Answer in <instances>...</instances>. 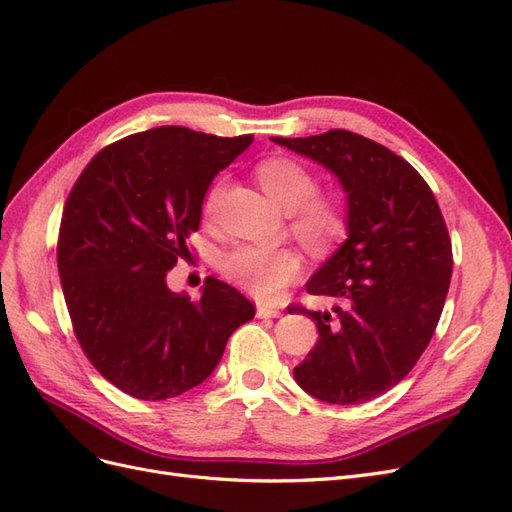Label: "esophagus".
<instances>
[{"label":"esophagus","mask_w":512,"mask_h":512,"mask_svg":"<svg viewBox=\"0 0 512 512\" xmlns=\"http://www.w3.org/2000/svg\"><path fill=\"white\" fill-rule=\"evenodd\" d=\"M282 312L277 307H269V305H258L256 307V316L258 318H277Z\"/></svg>","instance_id":"1"}]
</instances>
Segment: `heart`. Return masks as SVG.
I'll list each match as a JSON object with an SVG mask.
<instances>
[{"label": "heart", "instance_id": "b5f03b06", "mask_svg": "<svg viewBox=\"0 0 512 512\" xmlns=\"http://www.w3.org/2000/svg\"><path fill=\"white\" fill-rule=\"evenodd\" d=\"M267 194L284 211H292L290 228L312 250H327L346 232V215L335 200L320 196L318 177L301 162L275 156L256 168ZM224 192V181H213L203 211L213 215ZM222 271L258 299H273L301 275V258L290 247L239 245L222 258Z\"/></svg>", "mask_w": 512, "mask_h": 512}]
</instances>
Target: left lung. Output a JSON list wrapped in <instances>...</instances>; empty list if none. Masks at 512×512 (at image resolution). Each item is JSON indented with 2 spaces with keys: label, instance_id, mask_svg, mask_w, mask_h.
<instances>
[{
  "label": "left lung",
  "instance_id": "obj_1",
  "mask_svg": "<svg viewBox=\"0 0 512 512\" xmlns=\"http://www.w3.org/2000/svg\"><path fill=\"white\" fill-rule=\"evenodd\" d=\"M271 141L329 168L348 196V239L305 286L337 299L335 314L288 307L318 329L294 380L327 404H365L410 374L438 327L453 273L442 211L416 168L361 134Z\"/></svg>",
  "mask_w": 512,
  "mask_h": 512
}]
</instances>
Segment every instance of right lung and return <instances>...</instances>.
<instances>
[{
	"label": "right lung",
	"mask_w": 512,
	"mask_h": 512,
	"mask_svg": "<svg viewBox=\"0 0 512 512\" xmlns=\"http://www.w3.org/2000/svg\"><path fill=\"white\" fill-rule=\"evenodd\" d=\"M252 141L162 126L104 147L76 179L57 269L76 339L119 391L147 401L183 395L254 318V305L215 277L198 301L166 286L190 256L185 239L198 230L213 177Z\"/></svg>",
	"instance_id": "right-lung-1"
}]
</instances>
